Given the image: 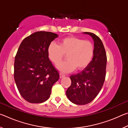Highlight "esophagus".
Here are the masks:
<instances>
[{
    "label": "esophagus",
    "mask_w": 128,
    "mask_h": 128,
    "mask_svg": "<svg viewBox=\"0 0 128 128\" xmlns=\"http://www.w3.org/2000/svg\"><path fill=\"white\" fill-rule=\"evenodd\" d=\"M65 75L63 73H60V78H63L64 77H65Z\"/></svg>",
    "instance_id": "esophagus-1"
}]
</instances>
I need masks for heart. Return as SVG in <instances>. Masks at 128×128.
Returning a JSON list of instances; mask_svg holds the SVG:
<instances>
[{"instance_id":"heart-1","label":"heart","mask_w":128,"mask_h":128,"mask_svg":"<svg viewBox=\"0 0 128 128\" xmlns=\"http://www.w3.org/2000/svg\"><path fill=\"white\" fill-rule=\"evenodd\" d=\"M47 56L54 64H58L66 54V60L58 64V68L63 72H69L86 68L94 56V46L90 40L69 36L62 38L59 45L51 43L47 47Z\"/></svg>"}]
</instances>
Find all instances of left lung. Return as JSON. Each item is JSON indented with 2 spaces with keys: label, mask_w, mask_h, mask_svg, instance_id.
Instances as JSON below:
<instances>
[{
  "label": "left lung",
  "mask_w": 128,
  "mask_h": 128,
  "mask_svg": "<svg viewBox=\"0 0 128 128\" xmlns=\"http://www.w3.org/2000/svg\"><path fill=\"white\" fill-rule=\"evenodd\" d=\"M84 33L94 40V56L81 72L70 76L72 83L66 92L69 100L78 105L86 104L94 100L102 88L106 74L107 55L102 42L94 33Z\"/></svg>",
  "instance_id": "8db88e82"
}]
</instances>
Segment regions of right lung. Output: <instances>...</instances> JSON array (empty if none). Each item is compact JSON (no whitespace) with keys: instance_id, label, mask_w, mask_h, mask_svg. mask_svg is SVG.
I'll return each mask as SVG.
<instances>
[{"instance_id":"right-lung-1","label":"right lung","mask_w":128,"mask_h":128,"mask_svg":"<svg viewBox=\"0 0 128 128\" xmlns=\"http://www.w3.org/2000/svg\"><path fill=\"white\" fill-rule=\"evenodd\" d=\"M58 34L37 32L26 37L19 46L14 63V78L22 98L40 103L50 96L59 74L47 56V47Z\"/></svg>"}]
</instances>
